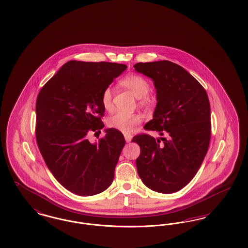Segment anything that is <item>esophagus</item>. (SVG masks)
Returning <instances> with one entry per match:
<instances>
[{
  "label": "esophagus",
  "mask_w": 248,
  "mask_h": 248,
  "mask_svg": "<svg viewBox=\"0 0 248 248\" xmlns=\"http://www.w3.org/2000/svg\"><path fill=\"white\" fill-rule=\"evenodd\" d=\"M124 139H125V141L130 142L132 140V136L129 134H124Z\"/></svg>",
  "instance_id": "esophagus-1"
}]
</instances>
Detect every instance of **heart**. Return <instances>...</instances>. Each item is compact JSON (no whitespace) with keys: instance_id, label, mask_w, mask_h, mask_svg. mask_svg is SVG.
Returning a JSON list of instances; mask_svg holds the SVG:
<instances>
[{"instance_id":"heart-1","label":"heart","mask_w":248,"mask_h":248,"mask_svg":"<svg viewBox=\"0 0 248 248\" xmlns=\"http://www.w3.org/2000/svg\"><path fill=\"white\" fill-rule=\"evenodd\" d=\"M122 84L128 88L138 98H142L143 101H148L147 94L150 91V83L140 75L133 74L126 76L122 80ZM101 103L108 110L112 108V90L107 87L101 95ZM141 123V116L136 113H129L119 110L108 119V125L110 128L119 130L123 133H130L135 127Z\"/></svg>"}]
</instances>
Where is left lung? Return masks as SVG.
<instances>
[{
	"label": "left lung",
	"instance_id": "1",
	"mask_svg": "<svg viewBox=\"0 0 248 248\" xmlns=\"http://www.w3.org/2000/svg\"><path fill=\"white\" fill-rule=\"evenodd\" d=\"M135 70L154 81L157 104L144 126L159 132L132 140L140 147L136 160L142 182L154 191L173 193L196 175L211 136L210 103L204 88L188 71L168 60L137 63Z\"/></svg>",
	"mask_w": 248,
	"mask_h": 248
}]
</instances>
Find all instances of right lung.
Wrapping results in <instances>:
<instances>
[{
  "mask_svg": "<svg viewBox=\"0 0 248 248\" xmlns=\"http://www.w3.org/2000/svg\"><path fill=\"white\" fill-rule=\"evenodd\" d=\"M127 68L124 64L71 60L41 89L36 100V140L53 176L71 192L91 196L108 189L125 144L108 128L96 143L86 136L102 129L103 91ZM96 133V132H95Z\"/></svg>",
  "mask_w": 248,
  "mask_h": 248,
  "instance_id": "1",
  "label": "right lung"
}]
</instances>
